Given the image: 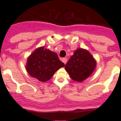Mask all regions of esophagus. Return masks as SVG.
<instances>
[{"label":"esophagus","mask_w":121,"mask_h":121,"mask_svg":"<svg viewBox=\"0 0 121 121\" xmlns=\"http://www.w3.org/2000/svg\"><path fill=\"white\" fill-rule=\"evenodd\" d=\"M62 62H64V64H65L67 62V58H63L62 59Z\"/></svg>","instance_id":"34e87169"}]
</instances>
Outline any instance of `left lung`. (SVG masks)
Segmentation results:
<instances>
[{
  "mask_svg": "<svg viewBox=\"0 0 121 121\" xmlns=\"http://www.w3.org/2000/svg\"><path fill=\"white\" fill-rule=\"evenodd\" d=\"M96 67V61L88 51L78 49L66 64V71L73 80L82 82L92 74Z\"/></svg>",
  "mask_w": 121,
  "mask_h": 121,
  "instance_id": "left-lung-1",
  "label": "left lung"
}]
</instances>
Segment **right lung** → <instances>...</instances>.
I'll return each instance as SVG.
<instances>
[{
    "label": "right lung",
    "instance_id": "obj_1",
    "mask_svg": "<svg viewBox=\"0 0 121 121\" xmlns=\"http://www.w3.org/2000/svg\"><path fill=\"white\" fill-rule=\"evenodd\" d=\"M64 66L65 64L60 60L56 53L40 47L35 50L28 58L26 70L30 75L39 81L45 82Z\"/></svg>",
    "mask_w": 121,
    "mask_h": 121
}]
</instances>
